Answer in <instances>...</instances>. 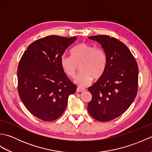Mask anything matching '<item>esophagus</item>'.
Wrapping results in <instances>:
<instances>
[{
    "label": "esophagus",
    "instance_id": "esophagus-1",
    "mask_svg": "<svg viewBox=\"0 0 152 152\" xmlns=\"http://www.w3.org/2000/svg\"><path fill=\"white\" fill-rule=\"evenodd\" d=\"M85 90H86L85 88H80V87H78V88H77V91H78V92H82L83 91H85Z\"/></svg>",
    "mask_w": 152,
    "mask_h": 152
}]
</instances>
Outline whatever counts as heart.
Instances as JSON below:
<instances>
[{
	"label": "heart",
	"instance_id": "heart-1",
	"mask_svg": "<svg viewBox=\"0 0 152 152\" xmlns=\"http://www.w3.org/2000/svg\"><path fill=\"white\" fill-rule=\"evenodd\" d=\"M71 57L63 55L61 65L68 76L75 77L78 66L81 70L76 76L75 82L81 87L88 86L93 78L98 79L102 76L107 64L104 51L101 48L82 42L74 46L70 51Z\"/></svg>",
	"mask_w": 152,
	"mask_h": 152
}]
</instances>
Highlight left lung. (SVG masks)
<instances>
[{"label": "left lung", "mask_w": 152, "mask_h": 152, "mask_svg": "<svg viewBox=\"0 0 152 152\" xmlns=\"http://www.w3.org/2000/svg\"><path fill=\"white\" fill-rule=\"evenodd\" d=\"M101 45L107 58L104 74L88 88L92 99L88 110L99 121L112 120L124 113L136 97L138 67L129 48L108 35L88 37Z\"/></svg>", "instance_id": "obj_1"}]
</instances>
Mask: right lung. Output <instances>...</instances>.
<instances>
[{
  "label": "right lung",
  "instance_id": "obj_1",
  "mask_svg": "<svg viewBox=\"0 0 152 152\" xmlns=\"http://www.w3.org/2000/svg\"><path fill=\"white\" fill-rule=\"evenodd\" d=\"M77 39L51 35L31 44L18 67V93L25 107L45 121L56 120L63 114L68 98L76 86L68 78L61 57Z\"/></svg>",
  "mask_w": 152,
  "mask_h": 152
}]
</instances>
